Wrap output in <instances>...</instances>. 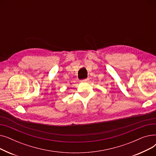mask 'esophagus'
<instances>
[{
	"label": "esophagus",
	"instance_id": "esophagus-1",
	"mask_svg": "<svg viewBox=\"0 0 156 156\" xmlns=\"http://www.w3.org/2000/svg\"><path fill=\"white\" fill-rule=\"evenodd\" d=\"M88 80H89L88 78H86V79L81 80V83H86V82H87V81H88Z\"/></svg>",
	"mask_w": 156,
	"mask_h": 156
}]
</instances>
